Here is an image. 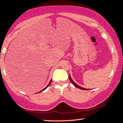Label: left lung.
I'll list each match as a JSON object with an SVG mask.
<instances>
[{
  "label": "left lung",
  "mask_w": 123,
  "mask_h": 123,
  "mask_svg": "<svg viewBox=\"0 0 123 123\" xmlns=\"http://www.w3.org/2000/svg\"><path fill=\"white\" fill-rule=\"evenodd\" d=\"M69 80H70V81H71L72 82V84H73L75 86V87H78V88H80V89H83V90H87V89H86V88H82V87H80L79 86H78V85L77 84H76L73 81V80L72 79V78H70V75H69Z\"/></svg>",
  "instance_id": "obj_1"
}]
</instances>
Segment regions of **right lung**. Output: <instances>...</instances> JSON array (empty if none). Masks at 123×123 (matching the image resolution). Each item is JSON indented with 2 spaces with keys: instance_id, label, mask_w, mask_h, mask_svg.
<instances>
[{
  "instance_id": "right-lung-1",
  "label": "right lung",
  "mask_w": 123,
  "mask_h": 123,
  "mask_svg": "<svg viewBox=\"0 0 123 123\" xmlns=\"http://www.w3.org/2000/svg\"><path fill=\"white\" fill-rule=\"evenodd\" d=\"M51 80L50 81V82L49 83V84H48V86H47L46 87H45V88H44V89H43V90H42V91H41V92H42L43 91H44V89H46V88H47V87H48V86H49V85H50V83H51Z\"/></svg>"
}]
</instances>
